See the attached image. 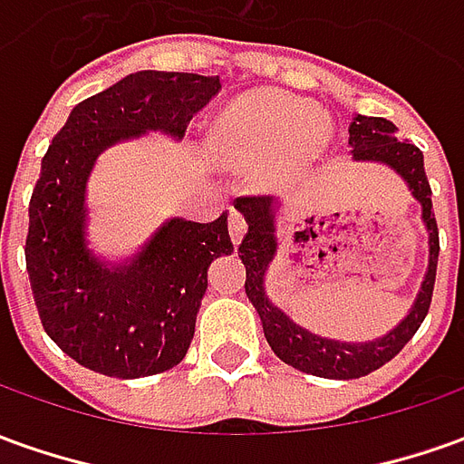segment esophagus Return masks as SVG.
I'll return each mask as SVG.
<instances>
[{"label": "esophagus", "instance_id": "1", "mask_svg": "<svg viewBox=\"0 0 464 464\" xmlns=\"http://www.w3.org/2000/svg\"><path fill=\"white\" fill-rule=\"evenodd\" d=\"M228 233H231L233 246H238L243 236H246V218L238 210H231V216H228Z\"/></svg>", "mask_w": 464, "mask_h": 464}]
</instances>
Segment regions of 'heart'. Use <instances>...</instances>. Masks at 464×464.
Returning <instances> with one entry per match:
<instances>
[{
    "label": "heart",
    "mask_w": 464,
    "mask_h": 464,
    "mask_svg": "<svg viewBox=\"0 0 464 464\" xmlns=\"http://www.w3.org/2000/svg\"><path fill=\"white\" fill-rule=\"evenodd\" d=\"M324 115L286 95H256L238 102L223 120L216 150L236 165H266L286 155L309 158L324 140Z\"/></svg>",
    "instance_id": "1"
}]
</instances>
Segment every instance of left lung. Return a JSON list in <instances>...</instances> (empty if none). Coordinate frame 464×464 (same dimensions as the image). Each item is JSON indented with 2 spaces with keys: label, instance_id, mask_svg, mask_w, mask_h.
Returning <instances> with one entry per match:
<instances>
[{
  "label": "left lung",
  "instance_id": "obj_1",
  "mask_svg": "<svg viewBox=\"0 0 464 464\" xmlns=\"http://www.w3.org/2000/svg\"><path fill=\"white\" fill-rule=\"evenodd\" d=\"M349 153L354 160H369L392 168L397 176L407 183L412 198L422 208V226L427 231L430 246V261L424 271V281L410 314L401 319L392 332H387L372 342H344V339H329L324 334L314 332L296 324L288 314L278 309L266 294V274L276 256L278 246V210L281 206L271 196L261 198H238L236 210L246 218L248 231L238 246L243 266H246V296L254 304L256 314L261 316L264 334L274 354L286 362L288 367L314 374L324 379H359L367 377L369 372L384 367L390 359L400 354L401 346L407 344L424 322L432 288H435L437 256H440V238H437V221L432 210V190L424 176V158L420 148L410 140H400L397 128L384 118H364L354 115L349 125Z\"/></svg>",
  "mask_w": 464,
  "mask_h": 464
}]
</instances>
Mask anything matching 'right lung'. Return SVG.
I'll return each mask as SVG.
<instances>
[{"label": "right lung", "mask_w": 464, "mask_h": 464, "mask_svg": "<svg viewBox=\"0 0 464 464\" xmlns=\"http://www.w3.org/2000/svg\"><path fill=\"white\" fill-rule=\"evenodd\" d=\"M218 92V77L128 74L80 102L42 158L29 200V284L47 336L97 374L138 379L180 364L208 266L233 254V243L223 213L213 223L168 218L122 264L97 256L87 206L92 168L108 148L148 132L183 140L188 122Z\"/></svg>", "instance_id": "1"}]
</instances>
